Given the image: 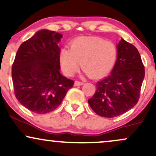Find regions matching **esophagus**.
Segmentation results:
<instances>
[{"instance_id": "esophagus-1", "label": "esophagus", "mask_w": 156, "mask_h": 156, "mask_svg": "<svg viewBox=\"0 0 156 156\" xmlns=\"http://www.w3.org/2000/svg\"><path fill=\"white\" fill-rule=\"evenodd\" d=\"M83 83H84L83 82L78 81V80H76V81H75V85H76V86H80V85H83Z\"/></svg>"}]
</instances>
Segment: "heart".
<instances>
[{
  "label": "heart",
  "mask_w": 156,
  "mask_h": 156,
  "mask_svg": "<svg viewBox=\"0 0 156 156\" xmlns=\"http://www.w3.org/2000/svg\"><path fill=\"white\" fill-rule=\"evenodd\" d=\"M117 45L99 37H80L70 42V49L64 48L59 53V63L66 76H72L79 69L92 78L105 76L117 59Z\"/></svg>",
  "instance_id": "obj_1"
}]
</instances>
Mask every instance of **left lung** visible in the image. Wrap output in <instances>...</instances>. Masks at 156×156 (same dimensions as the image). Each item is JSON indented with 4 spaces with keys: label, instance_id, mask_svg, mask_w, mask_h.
<instances>
[{
    "label": "left lung",
    "instance_id": "left-lung-1",
    "mask_svg": "<svg viewBox=\"0 0 156 156\" xmlns=\"http://www.w3.org/2000/svg\"><path fill=\"white\" fill-rule=\"evenodd\" d=\"M117 59L112 73L96 84L88 100L92 109L103 117H115L138 103L144 78V67L135 46L121 39L117 46Z\"/></svg>",
    "mask_w": 156,
    "mask_h": 156
}]
</instances>
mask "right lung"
Here are the masks:
<instances>
[{
	"instance_id": "add662e5",
	"label": "right lung",
	"mask_w": 156,
	"mask_h": 156,
	"mask_svg": "<svg viewBox=\"0 0 156 156\" xmlns=\"http://www.w3.org/2000/svg\"><path fill=\"white\" fill-rule=\"evenodd\" d=\"M62 35L40 30L16 53L12 78L16 98L36 114H47L62 103L74 81L61 74L58 44Z\"/></svg>"
}]
</instances>
